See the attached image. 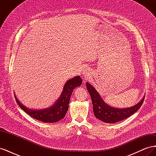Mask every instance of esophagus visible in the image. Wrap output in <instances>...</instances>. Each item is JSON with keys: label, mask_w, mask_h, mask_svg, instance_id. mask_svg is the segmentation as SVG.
Listing matches in <instances>:
<instances>
[{"label": "esophagus", "mask_w": 156, "mask_h": 156, "mask_svg": "<svg viewBox=\"0 0 156 156\" xmlns=\"http://www.w3.org/2000/svg\"><path fill=\"white\" fill-rule=\"evenodd\" d=\"M84 73H87L85 72V71H84ZM85 76H86V77H87V76H88L87 74H85Z\"/></svg>", "instance_id": "34e87169"}]
</instances>
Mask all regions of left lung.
<instances>
[{"label":"left lung","mask_w":156,"mask_h":156,"mask_svg":"<svg viewBox=\"0 0 156 156\" xmlns=\"http://www.w3.org/2000/svg\"><path fill=\"white\" fill-rule=\"evenodd\" d=\"M86 85L92 99L94 115L97 119L106 123H116L129 117L139 109L144 100V98H143L137 104L128 108L112 107L103 101L100 94L92 85L88 83H87Z\"/></svg>","instance_id":"1"}]
</instances>
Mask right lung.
I'll return each mask as SVG.
<instances>
[{
    "label": "right lung",
    "mask_w": 156,
    "mask_h": 156,
    "mask_svg": "<svg viewBox=\"0 0 156 156\" xmlns=\"http://www.w3.org/2000/svg\"><path fill=\"white\" fill-rule=\"evenodd\" d=\"M81 84L82 79L79 76H76L69 80L66 83L60 98L53 106L45 109H29L18 101L16 96L15 98L18 105L33 119L45 123H53L62 120L65 116L66 113L68 110L69 102L73 89Z\"/></svg>",
    "instance_id": "obj_1"
}]
</instances>
